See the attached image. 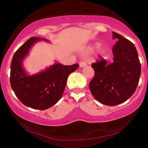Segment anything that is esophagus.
<instances>
[{"label": "esophagus", "instance_id": "esophagus-1", "mask_svg": "<svg viewBox=\"0 0 148 148\" xmlns=\"http://www.w3.org/2000/svg\"><path fill=\"white\" fill-rule=\"evenodd\" d=\"M86 62H84V61H81V62H80V63H79V66H80V67H81V68H82V67H84L85 66H86Z\"/></svg>", "mask_w": 148, "mask_h": 148}]
</instances>
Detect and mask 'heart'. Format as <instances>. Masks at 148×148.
I'll list each match as a JSON object with an SVG mask.
<instances>
[{
    "label": "heart",
    "mask_w": 148,
    "mask_h": 148,
    "mask_svg": "<svg viewBox=\"0 0 148 148\" xmlns=\"http://www.w3.org/2000/svg\"><path fill=\"white\" fill-rule=\"evenodd\" d=\"M99 47H100V43H99V42H96V43H95L94 45H93L90 47V49H91V50H93V49H98ZM100 53H101V54L103 53H104V49H101V50L100 51Z\"/></svg>",
    "instance_id": "obj_1"
}]
</instances>
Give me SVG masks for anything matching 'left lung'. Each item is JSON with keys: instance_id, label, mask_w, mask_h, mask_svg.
I'll use <instances>...</instances> for the list:
<instances>
[{"instance_id": "1", "label": "left lung", "mask_w": 148, "mask_h": 148, "mask_svg": "<svg viewBox=\"0 0 148 148\" xmlns=\"http://www.w3.org/2000/svg\"><path fill=\"white\" fill-rule=\"evenodd\" d=\"M113 38L118 40L112 49L111 62L101 58L92 64L95 76L89 84L95 99L107 106H116L132 96L140 79L141 67L138 52L132 42L112 32Z\"/></svg>"}]
</instances>
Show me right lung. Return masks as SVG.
<instances>
[{
	"mask_svg": "<svg viewBox=\"0 0 148 148\" xmlns=\"http://www.w3.org/2000/svg\"><path fill=\"white\" fill-rule=\"evenodd\" d=\"M49 42L40 37H31L15 52L10 67V84L15 95L25 106L46 110L56 104L63 94L67 77L76 70L79 64L63 65L56 62L45 70L29 75L23 61L37 42Z\"/></svg>",
	"mask_w": 148,
	"mask_h": 148,
	"instance_id": "add662e5",
	"label": "right lung"
}]
</instances>
